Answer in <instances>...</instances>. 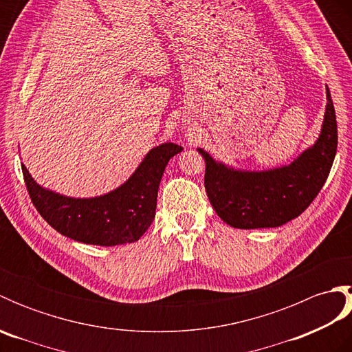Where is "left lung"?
Here are the masks:
<instances>
[{
  "mask_svg": "<svg viewBox=\"0 0 352 352\" xmlns=\"http://www.w3.org/2000/svg\"><path fill=\"white\" fill-rule=\"evenodd\" d=\"M316 144L289 166L263 172L234 170L216 163L204 149V186L214 212L234 228L280 227L300 216L322 189L338 151V122L330 91Z\"/></svg>",
  "mask_w": 352,
  "mask_h": 352,
  "instance_id": "1",
  "label": "left lung"
}]
</instances>
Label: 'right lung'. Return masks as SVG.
Instances as JSON below:
<instances>
[{
	"label": "right lung",
	"instance_id": "right-lung-1",
	"mask_svg": "<svg viewBox=\"0 0 352 352\" xmlns=\"http://www.w3.org/2000/svg\"><path fill=\"white\" fill-rule=\"evenodd\" d=\"M180 145L151 149L121 188L98 198H68L41 188L24 164L22 174L36 210L58 233L77 242L115 246L136 242L155 216L157 192L168 162Z\"/></svg>",
	"mask_w": 352,
	"mask_h": 352
}]
</instances>
